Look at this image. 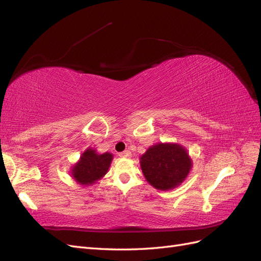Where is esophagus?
<instances>
[{"label":"esophagus","mask_w":261,"mask_h":261,"mask_svg":"<svg viewBox=\"0 0 261 261\" xmlns=\"http://www.w3.org/2000/svg\"><path fill=\"white\" fill-rule=\"evenodd\" d=\"M118 155H120L121 158H130L132 153H130V151H128V150H125V151L118 153Z\"/></svg>","instance_id":"1"}]
</instances>
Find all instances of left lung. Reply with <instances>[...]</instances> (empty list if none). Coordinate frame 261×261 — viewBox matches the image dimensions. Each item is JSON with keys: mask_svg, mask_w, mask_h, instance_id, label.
<instances>
[{"mask_svg": "<svg viewBox=\"0 0 261 261\" xmlns=\"http://www.w3.org/2000/svg\"><path fill=\"white\" fill-rule=\"evenodd\" d=\"M147 180L156 189L169 191L179 185L192 168L186 150L178 145L158 144L140 158Z\"/></svg>", "mask_w": 261, "mask_h": 261, "instance_id": "obj_1", "label": "left lung"}]
</instances>
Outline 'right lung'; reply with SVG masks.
Returning <instances> with one entry per match:
<instances>
[{"label":"right lung","instance_id":"obj_1","mask_svg":"<svg viewBox=\"0 0 261 261\" xmlns=\"http://www.w3.org/2000/svg\"><path fill=\"white\" fill-rule=\"evenodd\" d=\"M112 158L109 152L98 154L92 149L86 150L80 162L73 168L72 175L82 185L93 184L108 172Z\"/></svg>","mask_w":261,"mask_h":261}]
</instances>
